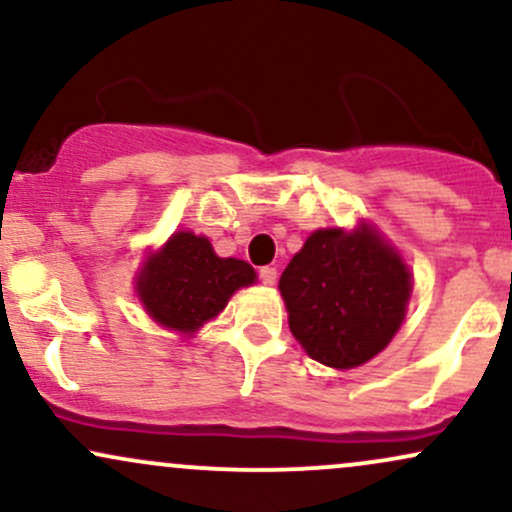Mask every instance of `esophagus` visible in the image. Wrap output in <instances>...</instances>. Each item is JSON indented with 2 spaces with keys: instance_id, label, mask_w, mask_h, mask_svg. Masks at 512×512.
Returning a JSON list of instances; mask_svg holds the SVG:
<instances>
[{
  "instance_id": "obj_1",
  "label": "esophagus",
  "mask_w": 512,
  "mask_h": 512,
  "mask_svg": "<svg viewBox=\"0 0 512 512\" xmlns=\"http://www.w3.org/2000/svg\"><path fill=\"white\" fill-rule=\"evenodd\" d=\"M260 281L264 286L276 284V269L274 267H260Z\"/></svg>"
}]
</instances>
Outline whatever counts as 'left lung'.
Masks as SVG:
<instances>
[{"mask_svg":"<svg viewBox=\"0 0 512 512\" xmlns=\"http://www.w3.org/2000/svg\"><path fill=\"white\" fill-rule=\"evenodd\" d=\"M289 327L310 358L356 368L390 344L404 320L411 279L368 226L315 231L279 279Z\"/></svg>","mask_w":512,"mask_h":512,"instance_id":"8db88e82","label":"left lung"}]
</instances>
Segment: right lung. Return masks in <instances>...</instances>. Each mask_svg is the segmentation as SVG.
<instances>
[{
	"mask_svg": "<svg viewBox=\"0 0 512 512\" xmlns=\"http://www.w3.org/2000/svg\"><path fill=\"white\" fill-rule=\"evenodd\" d=\"M252 281L255 269L248 262L219 257L207 238L182 231L146 264L139 298L158 325L187 334L219 315L233 291Z\"/></svg>",
	"mask_w": 512,
	"mask_h": 512,
	"instance_id": "add662e5",
	"label": "right lung"
}]
</instances>
